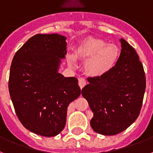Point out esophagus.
I'll use <instances>...</instances> for the list:
<instances>
[{"mask_svg":"<svg viewBox=\"0 0 153 153\" xmlns=\"http://www.w3.org/2000/svg\"><path fill=\"white\" fill-rule=\"evenodd\" d=\"M79 86H80V88H82L83 87L86 85V81H85V79L84 78H79Z\"/></svg>","mask_w":153,"mask_h":153,"instance_id":"1","label":"esophagus"}]
</instances>
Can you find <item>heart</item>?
Returning <instances> with one entry per match:
<instances>
[{"instance_id": "1", "label": "heart", "mask_w": 153, "mask_h": 153, "mask_svg": "<svg viewBox=\"0 0 153 153\" xmlns=\"http://www.w3.org/2000/svg\"><path fill=\"white\" fill-rule=\"evenodd\" d=\"M120 51L114 44H107L102 39L96 38L85 39L78 46L75 57L85 61V71L91 77L105 75L115 66ZM75 57L69 55L68 61L71 65L75 63Z\"/></svg>"}]
</instances>
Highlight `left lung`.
Listing matches in <instances>:
<instances>
[{"mask_svg": "<svg viewBox=\"0 0 153 153\" xmlns=\"http://www.w3.org/2000/svg\"><path fill=\"white\" fill-rule=\"evenodd\" d=\"M115 66L105 75L88 78L82 90L93 113L92 128L103 135L126 130L140 114L146 91V75L135 50L124 39Z\"/></svg>", "mask_w": 153, "mask_h": 153, "instance_id": "obj_1", "label": "left lung"}]
</instances>
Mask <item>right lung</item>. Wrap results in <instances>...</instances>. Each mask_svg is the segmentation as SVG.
Segmentation results:
<instances>
[{
	"label": "right lung",
	"instance_id": "add662e5",
	"mask_svg": "<svg viewBox=\"0 0 153 153\" xmlns=\"http://www.w3.org/2000/svg\"><path fill=\"white\" fill-rule=\"evenodd\" d=\"M66 39L57 33L33 36L16 52L10 69L9 93L20 122L45 137L61 133L68 106L82 92L76 78L58 72Z\"/></svg>",
	"mask_w": 153,
	"mask_h": 153
}]
</instances>
